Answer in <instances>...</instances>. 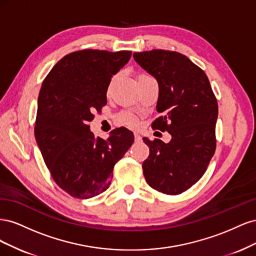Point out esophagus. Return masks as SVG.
I'll return each instance as SVG.
<instances>
[{"mask_svg": "<svg viewBox=\"0 0 256 256\" xmlns=\"http://www.w3.org/2000/svg\"><path fill=\"white\" fill-rule=\"evenodd\" d=\"M134 140L136 143H140V142H142V136L138 134H134Z\"/></svg>", "mask_w": 256, "mask_h": 256, "instance_id": "obj_1", "label": "esophagus"}]
</instances>
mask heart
Returning <instances> with one entry per match:
<instances>
[{"label":"heart","instance_id":"heart-1","mask_svg":"<svg viewBox=\"0 0 256 256\" xmlns=\"http://www.w3.org/2000/svg\"><path fill=\"white\" fill-rule=\"evenodd\" d=\"M118 120L122 125H126L128 127H136L138 125V118H136V115L130 112H122L118 116Z\"/></svg>","mask_w":256,"mask_h":256}]
</instances>
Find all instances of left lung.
Masks as SVG:
<instances>
[{"instance_id":"1","label":"left lung","mask_w":256,"mask_h":256,"mask_svg":"<svg viewBox=\"0 0 256 256\" xmlns=\"http://www.w3.org/2000/svg\"><path fill=\"white\" fill-rule=\"evenodd\" d=\"M134 58L158 82L162 116L152 126L172 136L168 143L143 138L150 147L143 174L154 190L180 194L204 175L214 156L218 102L206 74L184 54L152 50Z\"/></svg>"}]
</instances>
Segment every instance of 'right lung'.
<instances>
[{"label":"right lung","instance_id":"obj_1","mask_svg":"<svg viewBox=\"0 0 256 256\" xmlns=\"http://www.w3.org/2000/svg\"><path fill=\"white\" fill-rule=\"evenodd\" d=\"M130 58L131 51L72 52L60 60L42 82L35 138L54 182L74 198H90L109 188L115 164L134 141L124 127L104 140L88 126L92 112L106 104L112 76Z\"/></svg>","mask_w":256,"mask_h":256}]
</instances>
